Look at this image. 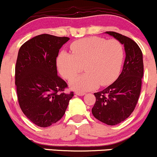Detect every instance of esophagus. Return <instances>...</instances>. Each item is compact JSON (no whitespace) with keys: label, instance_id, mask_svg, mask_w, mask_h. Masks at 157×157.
<instances>
[{"label":"esophagus","instance_id":"1","mask_svg":"<svg viewBox=\"0 0 157 157\" xmlns=\"http://www.w3.org/2000/svg\"><path fill=\"white\" fill-rule=\"evenodd\" d=\"M75 94H76V95H78V96H84L85 94V93L76 91V92H75Z\"/></svg>","mask_w":157,"mask_h":157}]
</instances>
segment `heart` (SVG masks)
Segmentation results:
<instances>
[{
    "instance_id": "heart-1",
    "label": "heart",
    "mask_w": 157,
    "mask_h": 157,
    "mask_svg": "<svg viewBox=\"0 0 157 157\" xmlns=\"http://www.w3.org/2000/svg\"><path fill=\"white\" fill-rule=\"evenodd\" d=\"M72 54L59 53L57 67L60 75L70 79L82 71L86 73L71 79L70 85L78 91L93 90L112 83L118 75L123 60L124 47L117 40L92 36L76 40L70 45Z\"/></svg>"
}]
</instances>
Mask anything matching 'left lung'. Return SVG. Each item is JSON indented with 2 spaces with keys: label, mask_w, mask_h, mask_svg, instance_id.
Here are the masks:
<instances>
[{
  "label": "left lung",
  "mask_w": 157,
  "mask_h": 157,
  "mask_svg": "<svg viewBox=\"0 0 157 157\" xmlns=\"http://www.w3.org/2000/svg\"><path fill=\"white\" fill-rule=\"evenodd\" d=\"M124 45L126 58L122 72L112 85L94 93L92 114L107 125H117L129 117L139 100L144 73L142 52L132 39L114 31H106Z\"/></svg>",
  "instance_id": "1"
}]
</instances>
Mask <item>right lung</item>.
Instances as JSON below:
<instances>
[{
    "instance_id": "1",
    "label": "right lung",
    "mask_w": 157,
    "mask_h": 157,
    "mask_svg": "<svg viewBox=\"0 0 157 157\" xmlns=\"http://www.w3.org/2000/svg\"><path fill=\"white\" fill-rule=\"evenodd\" d=\"M70 38L38 35L21 46L15 70L18 104L25 115L40 127L58 122L65 114L73 92L57 71L59 49Z\"/></svg>"
}]
</instances>
